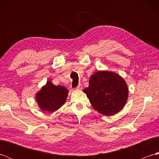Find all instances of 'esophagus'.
I'll return each mask as SVG.
<instances>
[{"mask_svg":"<svg viewBox=\"0 0 159 159\" xmlns=\"http://www.w3.org/2000/svg\"><path fill=\"white\" fill-rule=\"evenodd\" d=\"M82 89H83V87L81 85H79L76 88V90H82Z\"/></svg>","mask_w":159,"mask_h":159,"instance_id":"1","label":"esophagus"}]
</instances>
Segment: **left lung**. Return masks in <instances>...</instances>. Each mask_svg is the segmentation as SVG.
<instances>
[{
    "label": "left lung",
    "instance_id": "obj_1",
    "mask_svg": "<svg viewBox=\"0 0 159 159\" xmlns=\"http://www.w3.org/2000/svg\"><path fill=\"white\" fill-rule=\"evenodd\" d=\"M89 87L83 90L93 109L112 116L123 109L128 97L127 84L119 74L99 70L89 78Z\"/></svg>",
    "mask_w": 159,
    "mask_h": 159
}]
</instances>
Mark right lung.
<instances>
[{
	"label": "right lung",
	"mask_w": 159,
	"mask_h": 159,
	"mask_svg": "<svg viewBox=\"0 0 159 159\" xmlns=\"http://www.w3.org/2000/svg\"><path fill=\"white\" fill-rule=\"evenodd\" d=\"M69 91L62 85H55L48 80L35 93L38 107L43 113H54L66 103Z\"/></svg>",
	"instance_id": "1"
}]
</instances>
